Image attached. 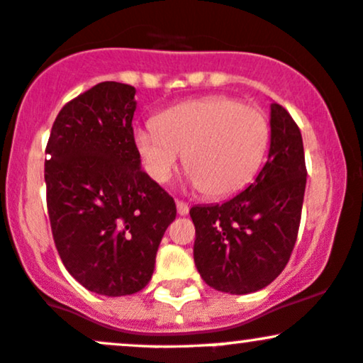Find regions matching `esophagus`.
I'll return each instance as SVG.
<instances>
[{
  "instance_id": "esophagus-1",
  "label": "esophagus",
  "mask_w": 363,
  "mask_h": 363,
  "mask_svg": "<svg viewBox=\"0 0 363 363\" xmlns=\"http://www.w3.org/2000/svg\"><path fill=\"white\" fill-rule=\"evenodd\" d=\"M177 211L180 216H185V214H189V204L183 201H177Z\"/></svg>"
}]
</instances>
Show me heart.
I'll use <instances>...</instances> for the list:
<instances>
[{"label": "heart", "instance_id": "obj_1", "mask_svg": "<svg viewBox=\"0 0 363 363\" xmlns=\"http://www.w3.org/2000/svg\"><path fill=\"white\" fill-rule=\"evenodd\" d=\"M133 142L154 182L169 180L185 152L183 164L194 185L211 197H225L258 174L270 123L256 105L214 95L166 108L155 124L136 128Z\"/></svg>", "mask_w": 363, "mask_h": 363}]
</instances>
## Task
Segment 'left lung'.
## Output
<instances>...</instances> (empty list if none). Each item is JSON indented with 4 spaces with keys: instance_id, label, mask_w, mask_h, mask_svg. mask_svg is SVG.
<instances>
[{
    "instance_id": "left-lung-1",
    "label": "left lung",
    "mask_w": 363,
    "mask_h": 363,
    "mask_svg": "<svg viewBox=\"0 0 363 363\" xmlns=\"http://www.w3.org/2000/svg\"><path fill=\"white\" fill-rule=\"evenodd\" d=\"M268 161L255 182L223 204L194 206V261L202 280L230 294L256 292L282 274L298 239L306 166L298 124L270 105Z\"/></svg>"
}]
</instances>
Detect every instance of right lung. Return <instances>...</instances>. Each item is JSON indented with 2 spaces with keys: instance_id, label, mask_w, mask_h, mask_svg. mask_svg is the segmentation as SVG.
I'll use <instances>...</instances> for the list:
<instances>
[{
  "instance_id": "right-lung-1",
  "label": "right lung",
  "mask_w": 363,
  "mask_h": 363,
  "mask_svg": "<svg viewBox=\"0 0 363 363\" xmlns=\"http://www.w3.org/2000/svg\"><path fill=\"white\" fill-rule=\"evenodd\" d=\"M136 89L105 81L58 112L45 161L46 206L62 263L88 291L128 296L154 274L177 218L173 197L140 166Z\"/></svg>"
}]
</instances>
